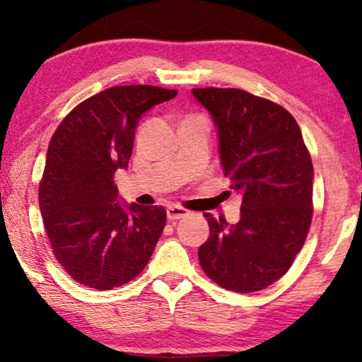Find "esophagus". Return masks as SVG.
Instances as JSON below:
<instances>
[{
    "label": "esophagus",
    "instance_id": "1",
    "mask_svg": "<svg viewBox=\"0 0 362 362\" xmlns=\"http://www.w3.org/2000/svg\"><path fill=\"white\" fill-rule=\"evenodd\" d=\"M166 214H168V220H170V222H175V220L187 217L188 211L183 209V207H180V206H169Z\"/></svg>",
    "mask_w": 362,
    "mask_h": 362
}]
</instances>
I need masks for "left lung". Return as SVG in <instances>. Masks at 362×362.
I'll return each instance as SVG.
<instances>
[{
	"instance_id": "8db88e82",
	"label": "left lung",
	"mask_w": 362,
	"mask_h": 362,
	"mask_svg": "<svg viewBox=\"0 0 362 362\" xmlns=\"http://www.w3.org/2000/svg\"><path fill=\"white\" fill-rule=\"evenodd\" d=\"M218 131L225 177L243 194L241 218L204 214L209 240L198 250L214 283L238 293L273 284L292 267L313 218V163L293 116L235 88H196Z\"/></svg>"
}]
</instances>
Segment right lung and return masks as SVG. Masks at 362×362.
Returning a JSON list of instances; mask_svg holds the SVG:
<instances>
[{
	"label": "right lung",
	"mask_w": 362,
	"mask_h": 362,
	"mask_svg": "<svg viewBox=\"0 0 362 362\" xmlns=\"http://www.w3.org/2000/svg\"><path fill=\"white\" fill-rule=\"evenodd\" d=\"M175 89L115 86L79 103L49 142L38 198L57 262L76 283L110 291L142 273L166 226L163 206L118 203L140 116Z\"/></svg>",
	"instance_id": "1"
}]
</instances>
